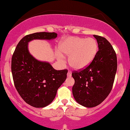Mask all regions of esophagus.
I'll list each match as a JSON object with an SVG mask.
<instances>
[{
    "mask_svg": "<svg viewBox=\"0 0 130 130\" xmlns=\"http://www.w3.org/2000/svg\"><path fill=\"white\" fill-rule=\"evenodd\" d=\"M67 75H68V77H71L72 75V72L71 71H68V73H67Z\"/></svg>",
    "mask_w": 130,
    "mask_h": 130,
    "instance_id": "esophagus-1",
    "label": "esophagus"
}]
</instances>
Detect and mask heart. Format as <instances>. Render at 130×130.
Here are the masks:
<instances>
[{"mask_svg":"<svg viewBox=\"0 0 130 130\" xmlns=\"http://www.w3.org/2000/svg\"><path fill=\"white\" fill-rule=\"evenodd\" d=\"M98 43L92 38L74 37L67 38L60 42L59 50L62 53L70 56L69 63L75 70H80L88 67L98 52ZM57 59L63 62V56L57 53Z\"/></svg>","mask_w":130,"mask_h":130,"instance_id":"obj_1","label":"heart"}]
</instances>
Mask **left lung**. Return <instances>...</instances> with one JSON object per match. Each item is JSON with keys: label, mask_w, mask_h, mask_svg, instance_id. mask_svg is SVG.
<instances>
[{"label": "left lung", "mask_w": 130, "mask_h": 130, "mask_svg": "<svg viewBox=\"0 0 130 130\" xmlns=\"http://www.w3.org/2000/svg\"><path fill=\"white\" fill-rule=\"evenodd\" d=\"M98 51L91 63L83 70L74 71V98L78 104L93 107L103 102L112 89L116 70L117 57L111 44L104 37L93 35Z\"/></svg>", "instance_id": "left-lung-1"}]
</instances>
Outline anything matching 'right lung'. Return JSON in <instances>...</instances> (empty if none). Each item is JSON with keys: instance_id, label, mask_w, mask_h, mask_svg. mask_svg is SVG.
Returning a JSON list of instances; mask_svg holds the SVG:
<instances>
[{"instance_id": "obj_1", "label": "right lung", "mask_w": 130, "mask_h": 130, "mask_svg": "<svg viewBox=\"0 0 130 130\" xmlns=\"http://www.w3.org/2000/svg\"><path fill=\"white\" fill-rule=\"evenodd\" d=\"M55 32H37L20 41L13 53L11 71L15 87L26 103L37 108L48 106L67 78V70H56L48 62L39 61L29 53L28 42L34 39L51 40Z\"/></svg>"}]
</instances>
